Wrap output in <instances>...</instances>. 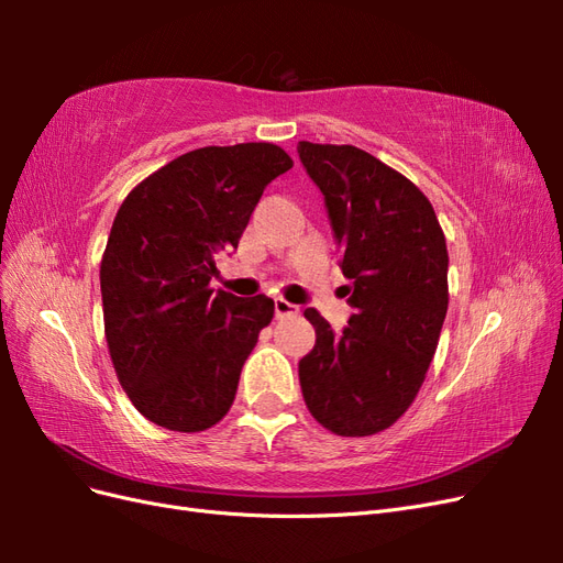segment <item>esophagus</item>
<instances>
[{
	"label": "esophagus",
	"mask_w": 563,
	"mask_h": 563,
	"mask_svg": "<svg viewBox=\"0 0 563 563\" xmlns=\"http://www.w3.org/2000/svg\"><path fill=\"white\" fill-rule=\"evenodd\" d=\"M275 312L277 317H294V314H300V308L284 298H275Z\"/></svg>",
	"instance_id": "esophagus-1"
}]
</instances>
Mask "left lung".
<instances>
[{
    "instance_id": "8db88e82",
    "label": "left lung",
    "mask_w": 563,
    "mask_h": 563,
    "mask_svg": "<svg viewBox=\"0 0 563 563\" xmlns=\"http://www.w3.org/2000/svg\"><path fill=\"white\" fill-rule=\"evenodd\" d=\"M327 199L356 310L343 335L314 308L317 333L298 364L312 418L340 437L391 428L413 404L449 310V251L430 199L354 145L298 143Z\"/></svg>"
}]
</instances>
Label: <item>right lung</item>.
Returning a JSON list of instances; mask_svg holds the SVG:
<instances>
[{
  "label": "right lung",
  "mask_w": 563,
  "mask_h": 563,
  "mask_svg": "<svg viewBox=\"0 0 563 563\" xmlns=\"http://www.w3.org/2000/svg\"><path fill=\"white\" fill-rule=\"evenodd\" d=\"M294 166L275 143L199 147L141 180L119 207L100 261L119 385L159 428L203 432L225 418L275 300L211 288L265 187Z\"/></svg>",
  "instance_id": "add662e5"
}]
</instances>
